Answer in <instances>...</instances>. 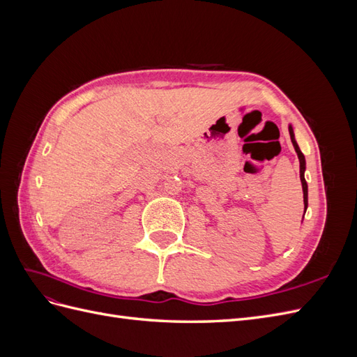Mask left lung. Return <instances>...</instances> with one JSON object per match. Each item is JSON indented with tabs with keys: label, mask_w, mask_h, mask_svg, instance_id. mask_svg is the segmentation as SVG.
I'll use <instances>...</instances> for the list:
<instances>
[{
	"label": "left lung",
	"mask_w": 357,
	"mask_h": 357,
	"mask_svg": "<svg viewBox=\"0 0 357 357\" xmlns=\"http://www.w3.org/2000/svg\"><path fill=\"white\" fill-rule=\"evenodd\" d=\"M289 134H290V139H291V144H294L295 147V152L298 155V159H299V177H301V183H302V192H304V214L307 211V207H308V185L305 181V156L304 153L301 152V149L296 143L295 139V132H294V128H291V125H289Z\"/></svg>",
	"instance_id": "1"
}]
</instances>
